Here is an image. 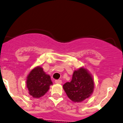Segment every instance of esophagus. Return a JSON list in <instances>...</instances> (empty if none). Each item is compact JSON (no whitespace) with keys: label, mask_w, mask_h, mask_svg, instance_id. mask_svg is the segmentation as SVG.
I'll return each instance as SVG.
<instances>
[{"label":"esophagus","mask_w":123,"mask_h":123,"mask_svg":"<svg viewBox=\"0 0 123 123\" xmlns=\"http://www.w3.org/2000/svg\"><path fill=\"white\" fill-rule=\"evenodd\" d=\"M55 83L56 84H61L62 83V81L60 80H55Z\"/></svg>","instance_id":"esophagus-1"}]
</instances>
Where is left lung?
<instances>
[{
	"label": "left lung",
	"instance_id": "left-lung-1",
	"mask_svg": "<svg viewBox=\"0 0 123 123\" xmlns=\"http://www.w3.org/2000/svg\"><path fill=\"white\" fill-rule=\"evenodd\" d=\"M67 96L73 102H82L90 97L94 89L92 76L84 68L73 72L72 80L63 85Z\"/></svg>",
	"mask_w": 123,
	"mask_h": 123
}]
</instances>
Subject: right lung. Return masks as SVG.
Returning <instances> with one entry per match:
<instances>
[{
  "instance_id": "1",
  "label": "right lung",
  "mask_w": 123,
  "mask_h": 123,
  "mask_svg": "<svg viewBox=\"0 0 123 123\" xmlns=\"http://www.w3.org/2000/svg\"><path fill=\"white\" fill-rule=\"evenodd\" d=\"M52 84L50 76L45 74L39 66L32 70L27 76V87L29 94L33 98H39L43 96Z\"/></svg>"
}]
</instances>
